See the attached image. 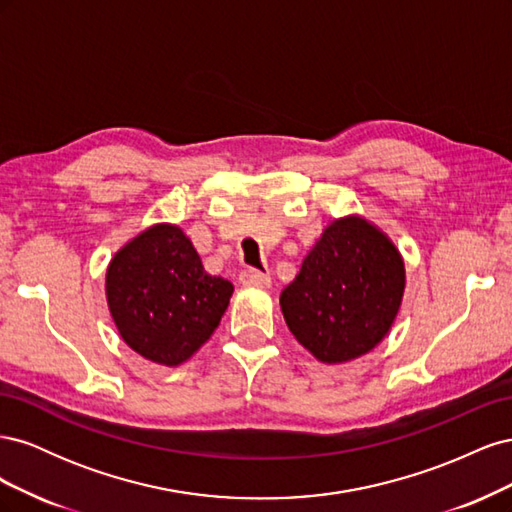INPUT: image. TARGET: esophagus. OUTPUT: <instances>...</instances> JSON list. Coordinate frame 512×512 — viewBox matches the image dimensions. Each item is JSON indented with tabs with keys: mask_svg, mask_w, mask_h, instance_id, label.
<instances>
[{
	"mask_svg": "<svg viewBox=\"0 0 512 512\" xmlns=\"http://www.w3.org/2000/svg\"><path fill=\"white\" fill-rule=\"evenodd\" d=\"M239 282L243 286H256V288H269L271 286V277L267 273H260L256 269H243L239 275Z\"/></svg>",
	"mask_w": 512,
	"mask_h": 512,
	"instance_id": "obj_1",
	"label": "esophagus"
}]
</instances>
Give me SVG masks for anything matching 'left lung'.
Segmentation results:
<instances>
[{
    "instance_id": "8db88e82",
    "label": "left lung",
    "mask_w": 512,
    "mask_h": 512,
    "mask_svg": "<svg viewBox=\"0 0 512 512\" xmlns=\"http://www.w3.org/2000/svg\"><path fill=\"white\" fill-rule=\"evenodd\" d=\"M406 288L393 241L359 215L339 218L282 290L290 333L318 361L337 365L374 350L393 327Z\"/></svg>"
}]
</instances>
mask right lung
Segmentation results:
<instances>
[{
    "label": "right lung",
    "mask_w": 512,
    "mask_h": 512,
    "mask_svg": "<svg viewBox=\"0 0 512 512\" xmlns=\"http://www.w3.org/2000/svg\"><path fill=\"white\" fill-rule=\"evenodd\" d=\"M232 284L209 275L185 232L156 224L128 241L106 269L115 327L147 361L177 367L218 329Z\"/></svg>",
    "instance_id": "obj_1"
}]
</instances>
